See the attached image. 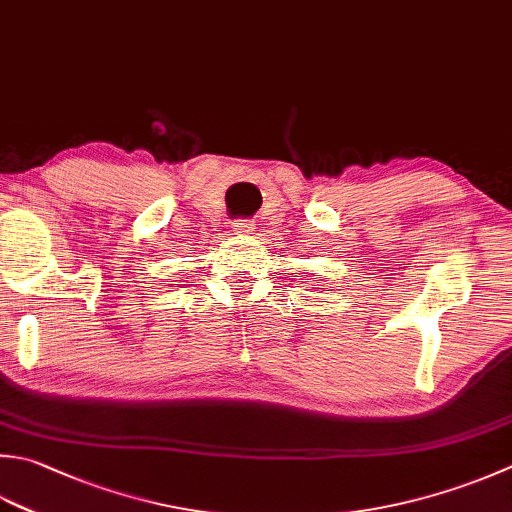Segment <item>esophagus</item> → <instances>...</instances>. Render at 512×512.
Returning a JSON list of instances; mask_svg holds the SVG:
<instances>
[{"mask_svg":"<svg viewBox=\"0 0 512 512\" xmlns=\"http://www.w3.org/2000/svg\"><path fill=\"white\" fill-rule=\"evenodd\" d=\"M235 233H239V235H248V233H253V224H250L248 219H239V222L235 224Z\"/></svg>","mask_w":512,"mask_h":512,"instance_id":"obj_1","label":"esophagus"}]
</instances>
